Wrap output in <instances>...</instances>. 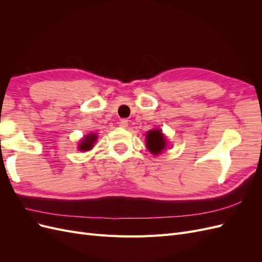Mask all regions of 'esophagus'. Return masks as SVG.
<instances>
[{
    "label": "esophagus",
    "instance_id": "esophagus-1",
    "mask_svg": "<svg viewBox=\"0 0 262 262\" xmlns=\"http://www.w3.org/2000/svg\"><path fill=\"white\" fill-rule=\"evenodd\" d=\"M119 123H120L121 128H126V126H128V120H126V119H121Z\"/></svg>",
    "mask_w": 262,
    "mask_h": 262
}]
</instances>
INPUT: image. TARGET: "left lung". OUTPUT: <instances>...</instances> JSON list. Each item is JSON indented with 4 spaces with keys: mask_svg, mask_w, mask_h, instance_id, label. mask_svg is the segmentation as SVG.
I'll return each mask as SVG.
<instances>
[{
    "mask_svg": "<svg viewBox=\"0 0 262 262\" xmlns=\"http://www.w3.org/2000/svg\"><path fill=\"white\" fill-rule=\"evenodd\" d=\"M146 147L154 155L160 154L166 147V140L161 130H150L147 132Z\"/></svg>",
    "mask_w": 262,
    "mask_h": 262,
    "instance_id": "obj_1",
    "label": "left lung"
}]
</instances>
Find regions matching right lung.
Listing matches in <instances>:
<instances>
[{
    "mask_svg": "<svg viewBox=\"0 0 262 262\" xmlns=\"http://www.w3.org/2000/svg\"><path fill=\"white\" fill-rule=\"evenodd\" d=\"M97 140V137L95 136V134H90V136H86L85 139L82 140L81 144L78 145V148H80V150H84V152H86V150H90L92 147H93V144L95 143V141Z\"/></svg>",
    "mask_w": 262,
    "mask_h": 262,
    "instance_id": "1",
    "label": "right lung"
}]
</instances>
